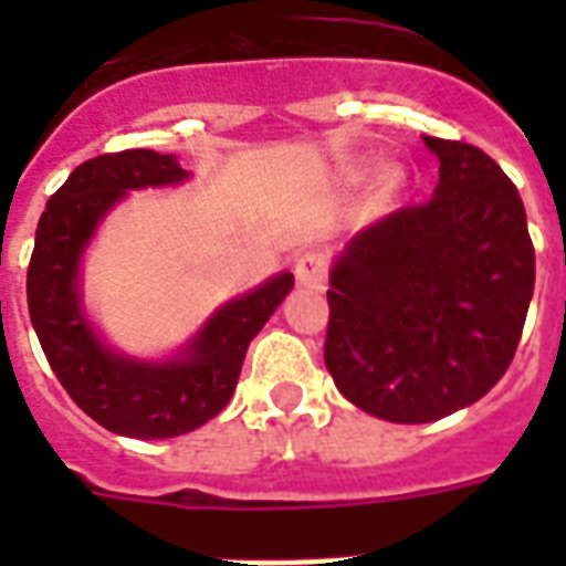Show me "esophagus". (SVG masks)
<instances>
[{
    "label": "esophagus",
    "mask_w": 566,
    "mask_h": 566,
    "mask_svg": "<svg viewBox=\"0 0 566 566\" xmlns=\"http://www.w3.org/2000/svg\"><path fill=\"white\" fill-rule=\"evenodd\" d=\"M293 275H296V282L305 284V287L323 291V284H326V255L317 252V249L302 252V255L293 261Z\"/></svg>",
    "instance_id": "obj_1"
}]
</instances>
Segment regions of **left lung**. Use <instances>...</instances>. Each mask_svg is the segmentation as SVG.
<instances>
[{
	"instance_id": "8db88e82",
	"label": "left lung",
	"mask_w": 566,
	"mask_h": 566,
	"mask_svg": "<svg viewBox=\"0 0 566 566\" xmlns=\"http://www.w3.org/2000/svg\"><path fill=\"white\" fill-rule=\"evenodd\" d=\"M434 196L355 234L332 270L326 367L361 411L431 422L473 405L514 361L535 247L514 181L479 146L422 137Z\"/></svg>"
}]
</instances>
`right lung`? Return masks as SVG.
Returning <instances> with one entry per match:
<instances>
[{"label":"right lung","mask_w":566,"mask_h":566,"mask_svg":"<svg viewBox=\"0 0 566 566\" xmlns=\"http://www.w3.org/2000/svg\"><path fill=\"white\" fill-rule=\"evenodd\" d=\"M185 176L172 155L153 149L105 153L78 164L40 213L29 261L31 326L49 367L87 417L126 438H176L217 417L234 394L249 340L293 287V275L282 273L229 302L176 361L140 364L99 344L78 302L84 243L126 190L176 185Z\"/></svg>","instance_id":"add662e5"}]
</instances>
